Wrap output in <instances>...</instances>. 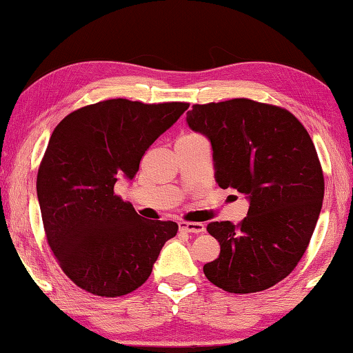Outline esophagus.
Returning a JSON list of instances; mask_svg holds the SVG:
<instances>
[{
  "instance_id": "esophagus-1",
  "label": "esophagus",
  "mask_w": 353,
  "mask_h": 353,
  "mask_svg": "<svg viewBox=\"0 0 353 353\" xmlns=\"http://www.w3.org/2000/svg\"><path fill=\"white\" fill-rule=\"evenodd\" d=\"M179 227L185 232H190V234H202V232H205V225L202 223H181Z\"/></svg>"
}]
</instances>
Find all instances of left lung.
Instances as JSON below:
<instances>
[{"instance_id": "obj_1", "label": "left lung", "mask_w": 353, "mask_h": 353, "mask_svg": "<svg viewBox=\"0 0 353 353\" xmlns=\"http://www.w3.org/2000/svg\"><path fill=\"white\" fill-rule=\"evenodd\" d=\"M187 123L210 140L219 187L250 201L241 223L207 225L221 252L205 277L235 294L271 288L301 261L321 213L324 174L312 137L290 110L248 98L194 104Z\"/></svg>"}]
</instances>
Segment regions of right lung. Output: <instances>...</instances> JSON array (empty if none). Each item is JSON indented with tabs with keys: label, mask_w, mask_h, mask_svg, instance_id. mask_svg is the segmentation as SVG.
<instances>
[{
	"label": "right lung",
	"mask_w": 353,
	"mask_h": 353,
	"mask_svg": "<svg viewBox=\"0 0 353 353\" xmlns=\"http://www.w3.org/2000/svg\"><path fill=\"white\" fill-rule=\"evenodd\" d=\"M188 105L107 99L56 126L39 166L37 196L46 241L79 288L101 297L129 294L176 236L174 221L141 218L113 187L119 176L137 174L149 146Z\"/></svg>",
	"instance_id": "obj_1"
}]
</instances>
